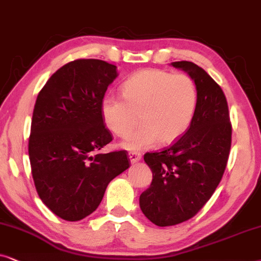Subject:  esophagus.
<instances>
[{"label":"esophagus","instance_id":"obj_1","mask_svg":"<svg viewBox=\"0 0 261 261\" xmlns=\"http://www.w3.org/2000/svg\"><path fill=\"white\" fill-rule=\"evenodd\" d=\"M128 159H130V162L131 163H136L138 161H141L142 155H141V152L130 151V152H128Z\"/></svg>","mask_w":261,"mask_h":261}]
</instances>
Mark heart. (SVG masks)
<instances>
[{"mask_svg":"<svg viewBox=\"0 0 261 261\" xmlns=\"http://www.w3.org/2000/svg\"><path fill=\"white\" fill-rule=\"evenodd\" d=\"M121 94L105 95L100 103L103 123L111 133L125 137L140 119L143 125L123 142L130 151L143 150L160 141H178L192 123L198 103L196 83L189 75L143 69L121 85Z\"/></svg>","mask_w":261,"mask_h":261,"instance_id":"obj_1","label":"heart"}]
</instances>
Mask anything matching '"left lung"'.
<instances>
[{"label": "left lung", "mask_w": 261, "mask_h": 261, "mask_svg": "<svg viewBox=\"0 0 261 261\" xmlns=\"http://www.w3.org/2000/svg\"><path fill=\"white\" fill-rule=\"evenodd\" d=\"M196 83L197 110L189 130L171 147L147 152L152 172L140 197L142 213L159 227L192 218L210 199L223 176L231 145V124L223 90L192 62H173Z\"/></svg>", "instance_id": "8db88e82"}]
</instances>
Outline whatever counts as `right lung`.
<instances>
[{"label":"right lung","mask_w":261,"mask_h":261,"mask_svg":"<svg viewBox=\"0 0 261 261\" xmlns=\"http://www.w3.org/2000/svg\"><path fill=\"white\" fill-rule=\"evenodd\" d=\"M117 76L116 65L105 61L76 60L58 69L38 94L31 169L40 199L62 220L94 213L111 180L130 166L125 150L96 154L112 141L100 103Z\"/></svg>","instance_id":"right-lung-1"}]
</instances>
